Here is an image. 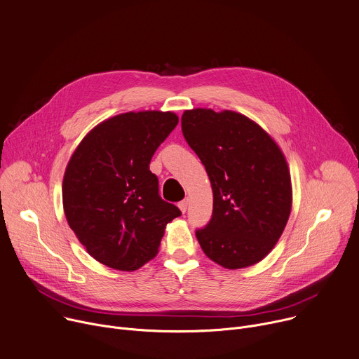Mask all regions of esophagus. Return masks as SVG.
<instances>
[{"label":"esophagus","instance_id":"1","mask_svg":"<svg viewBox=\"0 0 359 359\" xmlns=\"http://www.w3.org/2000/svg\"><path fill=\"white\" fill-rule=\"evenodd\" d=\"M187 206H189V199H183L180 203H179V209L184 213L187 210Z\"/></svg>","mask_w":359,"mask_h":359}]
</instances>
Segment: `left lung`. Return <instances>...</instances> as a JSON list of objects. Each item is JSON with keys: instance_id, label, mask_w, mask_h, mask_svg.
<instances>
[{"instance_id": "left-lung-1", "label": "left lung", "mask_w": 359, "mask_h": 359, "mask_svg": "<svg viewBox=\"0 0 359 359\" xmlns=\"http://www.w3.org/2000/svg\"><path fill=\"white\" fill-rule=\"evenodd\" d=\"M182 132L213 190L212 217L196 229L203 252L226 269L257 264L290 213V176L280 149L262 127L229 110H186Z\"/></svg>"}]
</instances>
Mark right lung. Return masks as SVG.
<instances>
[{
  "label": "right lung",
  "mask_w": 359,
  "mask_h": 359,
  "mask_svg": "<svg viewBox=\"0 0 359 359\" xmlns=\"http://www.w3.org/2000/svg\"><path fill=\"white\" fill-rule=\"evenodd\" d=\"M177 123L170 111L118 114L94 127L73 153L62 180L64 213L100 264L139 269L156 256L166 224L182 215L160 198L149 169Z\"/></svg>",
  "instance_id": "1"
}]
</instances>
